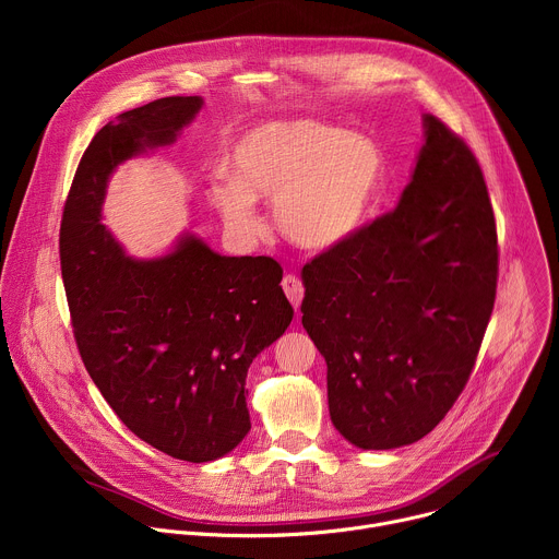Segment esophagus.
<instances>
[{
	"instance_id": "34e87169",
	"label": "esophagus",
	"mask_w": 559,
	"mask_h": 559,
	"mask_svg": "<svg viewBox=\"0 0 559 559\" xmlns=\"http://www.w3.org/2000/svg\"><path fill=\"white\" fill-rule=\"evenodd\" d=\"M283 289H285L287 298L292 300V305L298 309V307H300V300H302V292H305L300 278H296L294 274H287V276L283 278Z\"/></svg>"
}]
</instances>
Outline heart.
Listing matches in <instances>:
<instances>
[{
    "mask_svg": "<svg viewBox=\"0 0 559 559\" xmlns=\"http://www.w3.org/2000/svg\"><path fill=\"white\" fill-rule=\"evenodd\" d=\"M382 154L345 128L298 119L246 132L231 150V177L216 175L210 199L225 227L254 236V199L274 201L285 238L309 252H332L362 227L382 181Z\"/></svg>",
    "mask_w": 559,
    "mask_h": 559,
    "instance_id": "obj_1",
    "label": "heart"
}]
</instances>
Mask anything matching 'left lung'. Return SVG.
Instances as JSON below:
<instances>
[{
    "label": "left lung",
    "mask_w": 559,
    "mask_h": 559,
    "mask_svg": "<svg viewBox=\"0 0 559 559\" xmlns=\"http://www.w3.org/2000/svg\"><path fill=\"white\" fill-rule=\"evenodd\" d=\"M475 154L438 117L395 210L302 267V328L328 362L334 427L360 449L425 438L462 393L498 287Z\"/></svg>",
    "instance_id": "1"
}]
</instances>
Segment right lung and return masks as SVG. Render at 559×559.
<instances>
[{
	"instance_id": "add662e5",
	"label": "right lung",
	"mask_w": 559,
	"mask_h": 559,
	"mask_svg": "<svg viewBox=\"0 0 559 559\" xmlns=\"http://www.w3.org/2000/svg\"><path fill=\"white\" fill-rule=\"evenodd\" d=\"M201 106L164 97L106 123L79 162L59 229L72 334L93 382L134 436L188 462L248 436V369L294 316L270 257H221L190 234L162 259L134 261L102 225L112 170L173 143Z\"/></svg>"
}]
</instances>
